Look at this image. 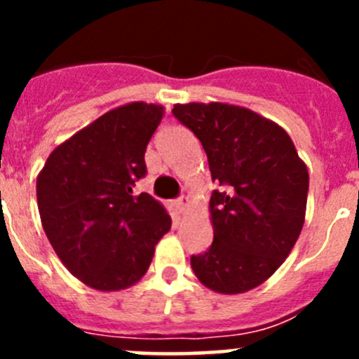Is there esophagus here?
<instances>
[{
  "mask_svg": "<svg viewBox=\"0 0 359 359\" xmlns=\"http://www.w3.org/2000/svg\"><path fill=\"white\" fill-rule=\"evenodd\" d=\"M187 207H189V198H185V196H182V198H180V199H177V201H176L177 212H185Z\"/></svg>",
  "mask_w": 359,
  "mask_h": 359,
  "instance_id": "1",
  "label": "esophagus"
}]
</instances>
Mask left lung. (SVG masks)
<instances>
[{
    "label": "left lung",
    "instance_id": "left-lung-1",
    "mask_svg": "<svg viewBox=\"0 0 359 359\" xmlns=\"http://www.w3.org/2000/svg\"><path fill=\"white\" fill-rule=\"evenodd\" d=\"M207 152L214 243L190 266L203 286L237 294L261 286L286 261L306 219L309 172L278 123L223 102L172 109Z\"/></svg>",
    "mask_w": 359,
    "mask_h": 359
}]
</instances>
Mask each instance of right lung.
Instances as JSON below:
<instances>
[{"mask_svg":"<svg viewBox=\"0 0 359 359\" xmlns=\"http://www.w3.org/2000/svg\"><path fill=\"white\" fill-rule=\"evenodd\" d=\"M163 106L107 111L55 147L37 176V207L52 248L73 277L98 291L131 287L149 269L170 215L133 187Z\"/></svg>","mask_w":359,"mask_h":359,"instance_id":"right-lung-1","label":"right lung"}]
</instances>
